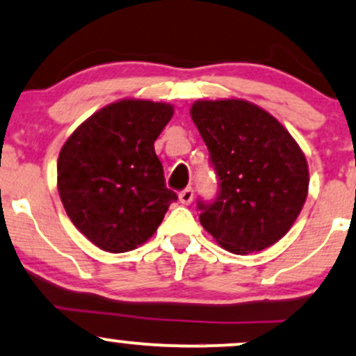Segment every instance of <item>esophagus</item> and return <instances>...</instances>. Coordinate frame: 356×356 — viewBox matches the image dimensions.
Segmentation results:
<instances>
[{
    "instance_id": "obj_1",
    "label": "esophagus",
    "mask_w": 356,
    "mask_h": 356,
    "mask_svg": "<svg viewBox=\"0 0 356 356\" xmlns=\"http://www.w3.org/2000/svg\"><path fill=\"white\" fill-rule=\"evenodd\" d=\"M192 199H194V191H192V187H186V189L179 192V201H181L184 206H189Z\"/></svg>"
}]
</instances>
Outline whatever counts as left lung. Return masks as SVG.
<instances>
[{
    "mask_svg": "<svg viewBox=\"0 0 356 356\" xmlns=\"http://www.w3.org/2000/svg\"><path fill=\"white\" fill-rule=\"evenodd\" d=\"M191 117L219 177L199 201L202 227L227 251H263L291 229L308 195V164L291 134L246 100H197Z\"/></svg>",
    "mask_w": 356,
    "mask_h": 356,
    "instance_id": "left-lung-1",
    "label": "left lung"
}]
</instances>
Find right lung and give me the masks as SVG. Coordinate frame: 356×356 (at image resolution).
<instances>
[{
    "mask_svg": "<svg viewBox=\"0 0 356 356\" xmlns=\"http://www.w3.org/2000/svg\"><path fill=\"white\" fill-rule=\"evenodd\" d=\"M172 115V105L162 102L118 100L87 118L61 147V204L97 248L132 251L152 238L177 201L154 149Z\"/></svg>",
    "mask_w": 356,
    "mask_h": 356,
    "instance_id": "obj_1",
    "label": "right lung"
}]
</instances>
